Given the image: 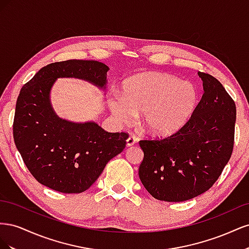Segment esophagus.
<instances>
[{
  "mask_svg": "<svg viewBox=\"0 0 249 249\" xmlns=\"http://www.w3.org/2000/svg\"><path fill=\"white\" fill-rule=\"evenodd\" d=\"M135 143H136V138H135L134 136H130L129 138L126 139V146H133Z\"/></svg>",
  "mask_w": 249,
  "mask_h": 249,
  "instance_id": "obj_1",
  "label": "esophagus"
}]
</instances>
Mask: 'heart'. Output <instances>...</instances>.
<instances>
[{"instance_id":"obj_1","label":"heart","mask_w":249,"mask_h":249,"mask_svg":"<svg viewBox=\"0 0 249 249\" xmlns=\"http://www.w3.org/2000/svg\"><path fill=\"white\" fill-rule=\"evenodd\" d=\"M197 105V90L192 83L168 73L146 71L134 74L123 84V96L113 95L109 107L123 124L142 113V125L157 137L178 133L190 119Z\"/></svg>"}]
</instances>
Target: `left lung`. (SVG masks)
Listing matches in <instances>:
<instances>
[{"label":"left lung","mask_w":249,"mask_h":249,"mask_svg":"<svg viewBox=\"0 0 249 249\" xmlns=\"http://www.w3.org/2000/svg\"><path fill=\"white\" fill-rule=\"evenodd\" d=\"M203 94L190 119L162 140H141L139 178L153 197L185 201L208 191L220 177L233 147L236 105L221 83L197 72Z\"/></svg>","instance_id":"1"}]
</instances>
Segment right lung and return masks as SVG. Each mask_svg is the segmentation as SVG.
Returning <instances> with one entry per match:
<instances>
[{
    "mask_svg": "<svg viewBox=\"0 0 249 249\" xmlns=\"http://www.w3.org/2000/svg\"><path fill=\"white\" fill-rule=\"evenodd\" d=\"M109 67L94 60H67L42 67L20 89L13 138L27 168L38 182L62 193H81L99 178L125 147L126 133H109L95 122L59 117L51 104L58 78L84 80L107 88Z\"/></svg>",
    "mask_w": 249,
    "mask_h": 249,
    "instance_id": "1",
    "label": "right lung"
}]
</instances>
